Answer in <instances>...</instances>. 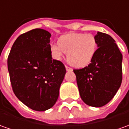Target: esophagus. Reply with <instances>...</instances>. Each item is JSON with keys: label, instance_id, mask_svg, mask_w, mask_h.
Here are the masks:
<instances>
[{"label": "esophagus", "instance_id": "1", "mask_svg": "<svg viewBox=\"0 0 129 129\" xmlns=\"http://www.w3.org/2000/svg\"><path fill=\"white\" fill-rule=\"evenodd\" d=\"M66 69L67 71H73V69H72L71 67L68 66H66Z\"/></svg>", "mask_w": 129, "mask_h": 129}]
</instances>
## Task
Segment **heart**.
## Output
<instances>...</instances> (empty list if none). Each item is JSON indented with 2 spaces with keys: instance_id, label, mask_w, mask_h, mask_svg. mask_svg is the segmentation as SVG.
Segmentation results:
<instances>
[{
  "instance_id": "1",
  "label": "heart",
  "mask_w": 129,
  "mask_h": 129,
  "mask_svg": "<svg viewBox=\"0 0 129 129\" xmlns=\"http://www.w3.org/2000/svg\"><path fill=\"white\" fill-rule=\"evenodd\" d=\"M98 49V41L92 34L70 33L58 41V45L51 47L54 58L60 59L67 53V60L72 66L80 68L90 63Z\"/></svg>"
}]
</instances>
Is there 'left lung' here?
<instances>
[{"label":"left lung","mask_w":129,"mask_h":129,"mask_svg":"<svg viewBox=\"0 0 129 129\" xmlns=\"http://www.w3.org/2000/svg\"><path fill=\"white\" fill-rule=\"evenodd\" d=\"M98 49L88 66L74 69L80 98L86 105L100 107L111 101L122 81V54L110 35L98 31Z\"/></svg>","instance_id":"left-lung-1"}]
</instances>
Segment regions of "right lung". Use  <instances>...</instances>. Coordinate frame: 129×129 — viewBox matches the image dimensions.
Listing matches in <instances>:
<instances>
[{
  "label": "right lung",
  "instance_id": "right-lung-1",
  "mask_svg": "<svg viewBox=\"0 0 129 129\" xmlns=\"http://www.w3.org/2000/svg\"><path fill=\"white\" fill-rule=\"evenodd\" d=\"M51 34L35 29L20 35L8 57L10 83L16 97L33 110L51 108L66 74L60 61L52 59Z\"/></svg>",
  "mask_w": 129,
  "mask_h": 129
}]
</instances>
